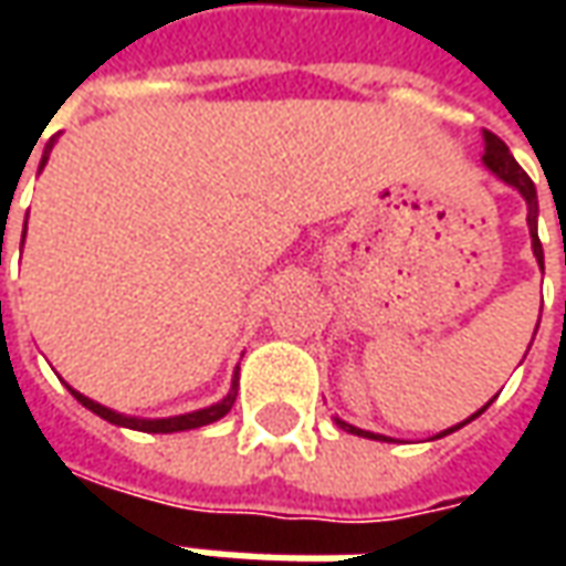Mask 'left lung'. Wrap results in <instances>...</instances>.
Segmentation results:
<instances>
[{
	"mask_svg": "<svg viewBox=\"0 0 566 566\" xmlns=\"http://www.w3.org/2000/svg\"><path fill=\"white\" fill-rule=\"evenodd\" d=\"M485 166L491 169V172L497 175V178H503L506 185H512L518 193H522L524 199H527V227H531V239H534V254L536 260H539V266H543V245H539V235H536V187L534 181L527 178V172H524L522 166L515 163V157L510 154V148L503 145V139L500 136H494V133H488L485 129ZM488 406H482L479 412H475L473 418H479L482 412H485ZM473 418H467V421H473ZM463 421V424H467ZM336 424L343 427V430H352V433H357V437H369V439H385L379 437V433H369V430H357V427L345 424V421H339L336 418ZM458 424V427H463ZM458 427H451V430H458ZM451 430H446V433H451ZM446 433H439V437H446Z\"/></svg>",
	"mask_w": 566,
	"mask_h": 566,
	"instance_id": "1",
	"label": "left lung"
}]
</instances>
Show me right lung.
<instances>
[{
	"instance_id": "add662e5",
	"label": "right lung",
	"mask_w": 566,
	"mask_h": 566,
	"mask_svg": "<svg viewBox=\"0 0 566 566\" xmlns=\"http://www.w3.org/2000/svg\"><path fill=\"white\" fill-rule=\"evenodd\" d=\"M48 150H51V145H48ZM48 150H44L42 166L48 163ZM23 233H27V230H23ZM69 391H72V388H69ZM72 394H75V400H78L81 406H87L91 412H96V416L105 418V421H112V424L133 427V430H145V433H175V430H193V427L211 424V421H218V418L227 416V412H230V406H233V400H235V381H233V391L227 394L221 403L209 406V409H199V412H190V416L160 418V421H139V418L117 416V412H112V409H105V406L87 400L84 394H78V391H72Z\"/></svg>"
}]
</instances>
